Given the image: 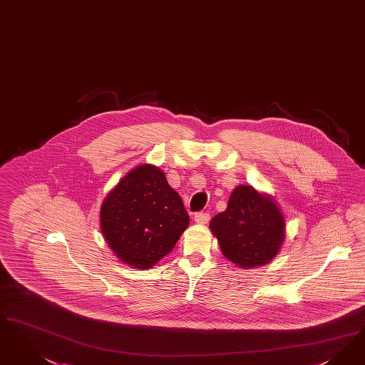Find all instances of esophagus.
Masks as SVG:
<instances>
[{
  "instance_id": "obj_1",
  "label": "esophagus",
  "mask_w": 365,
  "mask_h": 365,
  "mask_svg": "<svg viewBox=\"0 0 365 365\" xmlns=\"http://www.w3.org/2000/svg\"><path fill=\"white\" fill-rule=\"evenodd\" d=\"M209 215L207 213H202V212H200V213H195V216H194V221L197 222V224H206L207 221H209Z\"/></svg>"
}]
</instances>
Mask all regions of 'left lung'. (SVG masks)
<instances>
[{"label":"left lung","mask_w":365,"mask_h":365,"mask_svg":"<svg viewBox=\"0 0 365 365\" xmlns=\"http://www.w3.org/2000/svg\"><path fill=\"white\" fill-rule=\"evenodd\" d=\"M209 228L222 255L242 269L270 262L285 240V219L274 198L246 185L231 192L227 209Z\"/></svg>","instance_id":"8db88e82"}]
</instances>
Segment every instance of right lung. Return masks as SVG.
Listing matches in <instances>:
<instances>
[{
	"instance_id": "1",
	"label": "right lung",
	"mask_w": 365,
	"mask_h": 365,
	"mask_svg": "<svg viewBox=\"0 0 365 365\" xmlns=\"http://www.w3.org/2000/svg\"><path fill=\"white\" fill-rule=\"evenodd\" d=\"M190 217L180 195L153 164L123 176L101 207V230L120 262L150 269L175 247Z\"/></svg>"
}]
</instances>
